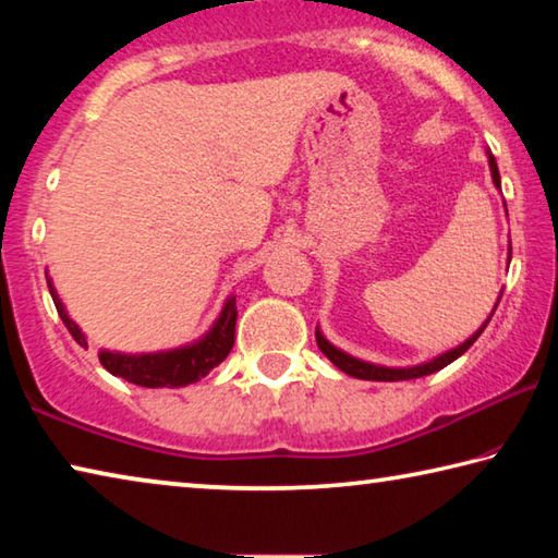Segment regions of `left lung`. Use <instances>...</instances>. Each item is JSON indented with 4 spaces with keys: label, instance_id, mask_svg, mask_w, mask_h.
Returning a JSON list of instances; mask_svg holds the SVG:
<instances>
[{
    "label": "left lung",
    "instance_id": "left-lung-1",
    "mask_svg": "<svg viewBox=\"0 0 558 558\" xmlns=\"http://www.w3.org/2000/svg\"><path fill=\"white\" fill-rule=\"evenodd\" d=\"M487 159H489V172H493V182H495V186H499V169H497L495 157L487 155ZM509 260H512V243H509ZM499 298H502V292H499ZM497 305H499V300H497ZM497 305H495V310H497ZM495 310H493V315H495ZM493 315L485 319V325L480 327L477 332L468 339V342H462L460 347L450 349V352L440 354L436 359H430V362H426V364L409 366V369H389V366H376V364H369V362H362V359L349 356L347 352H342V349H337L335 344H329L327 339L323 337V332H319V329H315V339H317L319 352H323L329 359V362L337 366L339 372L354 376V379H366V381H409V379H421V376H428L433 372H440L442 366H448L450 362H456L460 354H465L468 349L475 344V339L485 332V327H487L489 319H493Z\"/></svg>",
    "mask_w": 558,
    "mask_h": 558
}]
</instances>
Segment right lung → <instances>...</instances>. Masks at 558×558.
Wrapping results in <instances>:
<instances>
[{"label":"right lung","instance_id":"right-lung-1","mask_svg":"<svg viewBox=\"0 0 558 558\" xmlns=\"http://www.w3.org/2000/svg\"><path fill=\"white\" fill-rule=\"evenodd\" d=\"M46 280H49V292L65 329H69L75 342L86 347V337H83L78 325H75L69 313H65L61 298L56 295V290L51 286V278ZM235 315H239V310H235V298H229L219 319H216L214 327L199 339V342L155 354L100 352V364L106 366L112 376H120V379L137 386H147V389H162V386H167V389H177V386L196 384L202 381L214 366H219L223 359L229 356L233 349Z\"/></svg>","mask_w":558,"mask_h":558}]
</instances>
